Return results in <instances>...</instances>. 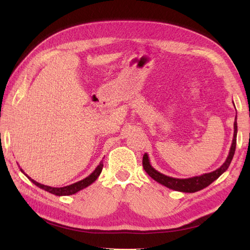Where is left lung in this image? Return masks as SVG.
<instances>
[{
  "label": "left lung",
  "instance_id": "left-lung-1",
  "mask_svg": "<svg viewBox=\"0 0 250 250\" xmlns=\"http://www.w3.org/2000/svg\"><path fill=\"white\" fill-rule=\"evenodd\" d=\"M236 135H237V122L235 118L234 135H233V141H232V145L229 151V156H228L227 160L219 168H217L216 171H213L210 173H206L203 175H200V176H194L191 178L169 177L160 172H158L157 169H155L151 167V164L149 162V158H148L147 153H145L144 157H143V167H144L146 173L149 175L152 179H155L156 182L166 186V187L169 189L175 190V191H180V192H188V193L196 192V191L204 189L207 187V186H209L211 183L215 182V180L218 178L221 174H224L228 169V167H229L233 159V156H234V152H235Z\"/></svg>",
  "mask_w": 250,
  "mask_h": 250
}]
</instances>
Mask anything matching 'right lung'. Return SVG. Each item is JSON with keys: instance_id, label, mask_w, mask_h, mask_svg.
I'll list each match as a JSON object with an SVG mask.
<instances>
[{"instance_id": "add662e5", "label": "right lung", "mask_w": 250, "mask_h": 250, "mask_svg": "<svg viewBox=\"0 0 250 250\" xmlns=\"http://www.w3.org/2000/svg\"><path fill=\"white\" fill-rule=\"evenodd\" d=\"M102 168H103V163L100 162L99 166L97 167V168L94 169V171L89 175L88 177L83 178V180H79V182L75 183V184H72L70 186H65V187H60V188H56V187H50V186H45V185H42L40 183L35 182L34 179H32L31 177H29L28 175H26L22 169L20 168V171L22 172L26 177H28L32 183H33L35 186H37V187L41 188V189H44L45 191H47V192L49 193H52L55 195H71V194H75L76 192H78V191H81L83 189H84L86 187H88V186L91 185L92 183H94L95 180H97V178L100 176L101 172H102Z\"/></svg>"}]
</instances>
